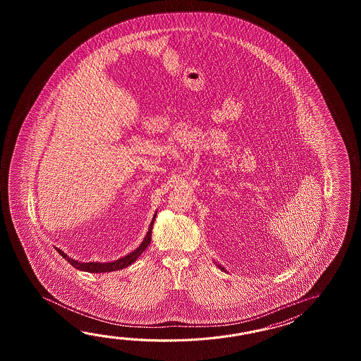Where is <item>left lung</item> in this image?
<instances>
[{"instance_id": "1", "label": "left lung", "mask_w": 361, "mask_h": 361, "mask_svg": "<svg viewBox=\"0 0 361 361\" xmlns=\"http://www.w3.org/2000/svg\"><path fill=\"white\" fill-rule=\"evenodd\" d=\"M216 266H218V267H219V269H223V271H226V269H223V267H222V266H221V264H216Z\"/></svg>"}]
</instances>
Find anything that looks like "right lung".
Segmentation results:
<instances>
[{
    "instance_id": "add662e5",
    "label": "right lung",
    "mask_w": 361,
    "mask_h": 361,
    "mask_svg": "<svg viewBox=\"0 0 361 361\" xmlns=\"http://www.w3.org/2000/svg\"><path fill=\"white\" fill-rule=\"evenodd\" d=\"M154 218H156V213H154L152 222L149 224V228H148V232H147L146 238L142 241V244H140L134 252H131L130 254L125 255V257L117 259V261L106 262V263H100V262H86V263H85V262L75 261L73 258L68 257L67 254L64 253V252H61V249H58V247H55V249H56V252L61 254L64 259H67V261L69 262V264H72L75 269H80V271H86V272H92V274H102V272H111V271L123 269H125V267H128L133 262L137 261L139 258V255L146 250L147 246L149 245Z\"/></svg>"
}]
</instances>
